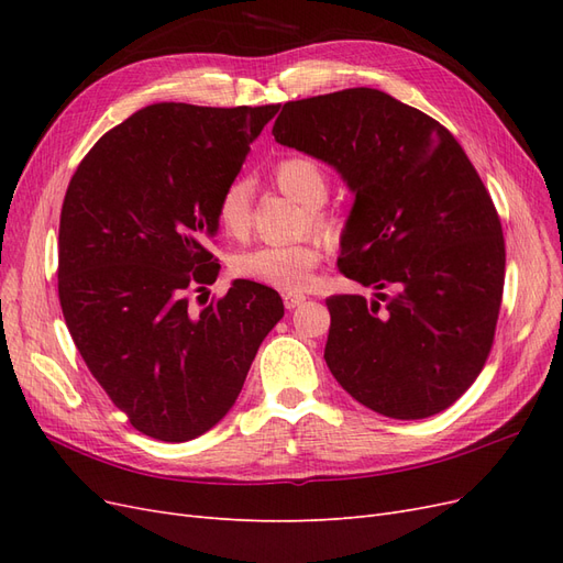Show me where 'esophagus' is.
Returning a JSON list of instances; mask_svg holds the SVG:
<instances>
[{"instance_id":"1","label":"esophagus","mask_w":563,"mask_h":563,"mask_svg":"<svg viewBox=\"0 0 563 563\" xmlns=\"http://www.w3.org/2000/svg\"><path fill=\"white\" fill-rule=\"evenodd\" d=\"M300 302H305V296H302V294H286V296H284V308H286V310H296Z\"/></svg>"}]
</instances>
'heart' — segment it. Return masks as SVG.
Wrapping results in <instances>:
<instances>
[{
	"label": "heart",
	"instance_id": "b5f03b06",
	"mask_svg": "<svg viewBox=\"0 0 563 563\" xmlns=\"http://www.w3.org/2000/svg\"><path fill=\"white\" fill-rule=\"evenodd\" d=\"M275 180L279 190L308 207L310 223L317 232L338 234L333 220L319 209L329 197V178L323 166L308 155H286L275 164ZM253 216V187L246 178H232L216 201V220L230 236H246ZM327 253L321 236H308L296 244H265L244 251L234 258L232 269L242 279L272 286L277 291L298 294L314 284V272Z\"/></svg>",
	"mask_w": 563,
	"mask_h": 563
}]
</instances>
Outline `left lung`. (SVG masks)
Returning a JSON list of instances; mask_svg holds the SVG:
<instances>
[{
    "mask_svg": "<svg viewBox=\"0 0 563 563\" xmlns=\"http://www.w3.org/2000/svg\"><path fill=\"white\" fill-rule=\"evenodd\" d=\"M272 135L347 180L338 269L389 291L327 298L333 378L387 418L444 411L488 360L505 286L500 216L465 150L430 114L366 87L291 100Z\"/></svg>",
    "mask_w": 563,
    "mask_h": 563,
    "instance_id": "8db88e82",
    "label": "left lung"
}]
</instances>
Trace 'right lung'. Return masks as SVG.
I'll return each mask as SVG.
<instances>
[{
    "mask_svg": "<svg viewBox=\"0 0 563 563\" xmlns=\"http://www.w3.org/2000/svg\"><path fill=\"white\" fill-rule=\"evenodd\" d=\"M279 106L157 103L110 129L67 185L58 298L91 376L135 430L190 441L240 397L263 338L284 317L275 288L218 279L216 201Z\"/></svg>",
    "mask_w": 563,
    "mask_h": 563,
    "instance_id": "add662e5",
    "label": "right lung"
}]
</instances>
